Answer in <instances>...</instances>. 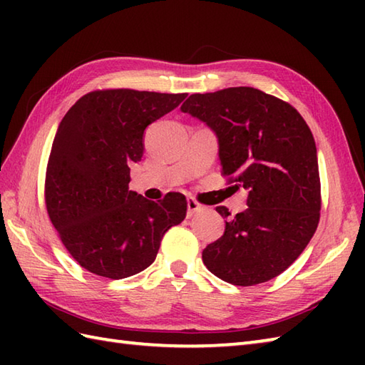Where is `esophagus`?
Instances as JSON below:
<instances>
[{
  "instance_id": "obj_1",
  "label": "esophagus",
  "mask_w": 365,
  "mask_h": 365,
  "mask_svg": "<svg viewBox=\"0 0 365 365\" xmlns=\"http://www.w3.org/2000/svg\"><path fill=\"white\" fill-rule=\"evenodd\" d=\"M200 208H202V205H200L199 202H196V200L195 199H188V216H192V215H195L196 212H199L200 210Z\"/></svg>"
}]
</instances>
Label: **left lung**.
Wrapping results in <instances>:
<instances>
[{"label": "left lung", "instance_id": "1", "mask_svg": "<svg viewBox=\"0 0 365 365\" xmlns=\"http://www.w3.org/2000/svg\"><path fill=\"white\" fill-rule=\"evenodd\" d=\"M182 113L218 139L222 175L247 191V208L226 221L224 235L202 252L205 267L234 285L281 274L299 257L320 220V177L314 136L289 103L254 88L192 94Z\"/></svg>", "mask_w": 365, "mask_h": 365}]
</instances>
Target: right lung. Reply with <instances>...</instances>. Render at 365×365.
<instances>
[{
  "label": "right lung",
  "mask_w": 365,
  "mask_h": 365,
  "mask_svg": "<svg viewBox=\"0 0 365 365\" xmlns=\"http://www.w3.org/2000/svg\"><path fill=\"white\" fill-rule=\"evenodd\" d=\"M187 94L110 89L81 97L61 120L46 168L45 202L66 250L83 268L123 279L152 265L163 235L187 215V199L160 202L128 190L152 122Z\"/></svg>",
  "instance_id": "add662e5"
}]
</instances>
